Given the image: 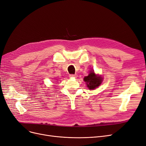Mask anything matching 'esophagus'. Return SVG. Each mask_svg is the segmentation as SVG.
Masks as SVG:
<instances>
[{"label":"esophagus","instance_id":"34e87169","mask_svg":"<svg viewBox=\"0 0 146 146\" xmlns=\"http://www.w3.org/2000/svg\"><path fill=\"white\" fill-rule=\"evenodd\" d=\"M70 77H74V78H76L77 77V74H71L69 75Z\"/></svg>","mask_w":146,"mask_h":146}]
</instances>
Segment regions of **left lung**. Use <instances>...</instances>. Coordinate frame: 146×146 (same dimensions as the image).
<instances>
[{"label": "left lung", "mask_w": 146, "mask_h": 146, "mask_svg": "<svg viewBox=\"0 0 146 146\" xmlns=\"http://www.w3.org/2000/svg\"><path fill=\"white\" fill-rule=\"evenodd\" d=\"M84 80L86 82L87 86L89 89H95L101 84L102 77L97 76L94 72H90L88 76L84 78Z\"/></svg>", "instance_id": "1"}]
</instances>
